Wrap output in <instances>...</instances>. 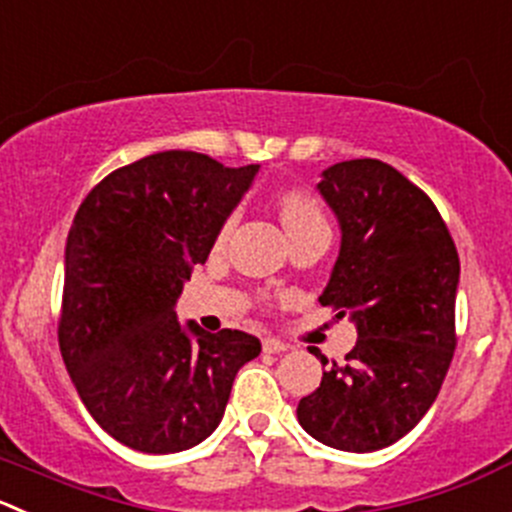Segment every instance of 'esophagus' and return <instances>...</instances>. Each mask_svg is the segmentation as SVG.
Instances as JSON below:
<instances>
[{"mask_svg": "<svg viewBox=\"0 0 512 512\" xmlns=\"http://www.w3.org/2000/svg\"><path fill=\"white\" fill-rule=\"evenodd\" d=\"M287 347L290 345L282 340H277V337H265V340H262V350L265 352H285Z\"/></svg>", "mask_w": 512, "mask_h": 512, "instance_id": "1", "label": "esophagus"}]
</instances>
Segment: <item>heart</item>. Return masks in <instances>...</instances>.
<instances>
[{
  "mask_svg": "<svg viewBox=\"0 0 512 512\" xmlns=\"http://www.w3.org/2000/svg\"><path fill=\"white\" fill-rule=\"evenodd\" d=\"M280 215H282V222H285L287 232H297L302 230V227L325 222L322 220V212L320 207H317V202L312 200L310 195H305V192H285L280 200ZM232 225H235V217H230V220L222 225L220 235H217V242H220V245L227 240Z\"/></svg>",
  "mask_w": 512,
  "mask_h": 512,
  "instance_id": "obj_1",
  "label": "heart"
}]
</instances>
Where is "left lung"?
<instances>
[{"instance_id":"8db88e82","label":"left lung","mask_w":512,"mask_h":512,"mask_svg":"<svg viewBox=\"0 0 512 512\" xmlns=\"http://www.w3.org/2000/svg\"><path fill=\"white\" fill-rule=\"evenodd\" d=\"M317 192L340 225L320 302L350 315L357 342L322 370L297 420L322 445L372 453L408 435L438 398L455 350L458 250L430 197L385 162H337Z\"/></svg>"}]
</instances>
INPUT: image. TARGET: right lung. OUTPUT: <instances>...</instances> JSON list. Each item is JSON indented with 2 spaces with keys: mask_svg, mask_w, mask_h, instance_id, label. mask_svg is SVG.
Here are the masks:
<instances>
[{
  "mask_svg": "<svg viewBox=\"0 0 512 512\" xmlns=\"http://www.w3.org/2000/svg\"><path fill=\"white\" fill-rule=\"evenodd\" d=\"M260 165L157 152L87 195L64 247L59 350L94 423L140 453L210 438L232 382L260 355L255 335L182 325L175 305Z\"/></svg>",
  "mask_w": 512,
  "mask_h": 512,
  "instance_id": "add662e5",
  "label": "right lung"
}]
</instances>
